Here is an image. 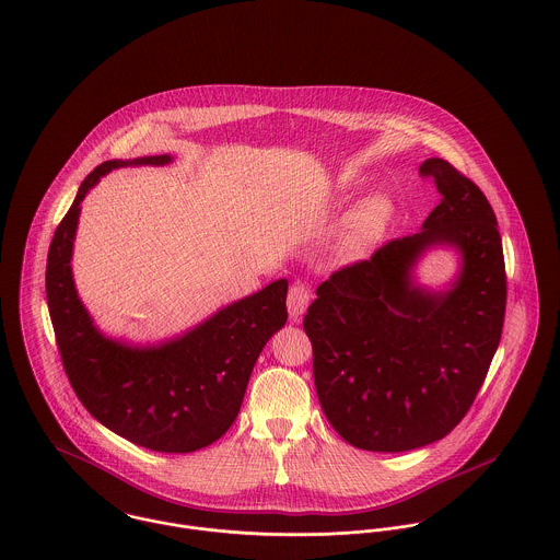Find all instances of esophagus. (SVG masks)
Listing matches in <instances>:
<instances>
[{
    "label": "esophagus",
    "mask_w": 560,
    "mask_h": 560,
    "mask_svg": "<svg viewBox=\"0 0 560 560\" xmlns=\"http://www.w3.org/2000/svg\"><path fill=\"white\" fill-rule=\"evenodd\" d=\"M308 302H311V289L306 284H302V282H295L289 289V295H287V308H289L291 320L300 323V320L304 319Z\"/></svg>",
    "instance_id": "obj_1"
}]
</instances>
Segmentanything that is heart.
Masks as SVG:
<instances>
[{
    "instance_id": "heart-1",
    "label": "heart",
    "mask_w": 560,
    "mask_h": 560,
    "mask_svg": "<svg viewBox=\"0 0 560 560\" xmlns=\"http://www.w3.org/2000/svg\"><path fill=\"white\" fill-rule=\"evenodd\" d=\"M390 220V205L384 198L364 200L340 226L334 252L342 260L364 256L377 241L382 240Z\"/></svg>"
}]
</instances>
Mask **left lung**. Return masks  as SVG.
<instances>
[{"instance_id": "1", "label": "left lung", "mask_w": 560, "mask_h": 560, "mask_svg": "<svg viewBox=\"0 0 560 560\" xmlns=\"http://www.w3.org/2000/svg\"><path fill=\"white\" fill-rule=\"evenodd\" d=\"M420 174L440 191L420 233L331 273L304 319L325 418L345 442L373 453L448 435L477 397L502 334L506 278L493 209L448 161H422ZM433 248L458 256L442 290L417 280Z\"/></svg>"}]
</instances>
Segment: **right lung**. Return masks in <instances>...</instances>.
I'll return each mask as SVG.
<instances>
[{
  "instance_id": "add662e5",
  "label": "right lung",
  "mask_w": 560,
  "mask_h": 560,
  "mask_svg": "<svg viewBox=\"0 0 560 560\" xmlns=\"http://www.w3.org/2000/svg\"><path fill=\"white\" fill-rule=\"evenodd\" d=\"M172 161V155L105 161L85 176L49 247L47 304L69 382L83 407L138 446L194 453L235 422L262 347L287 323L289 280H273L180 334L142 345L107 336L94 323L71 265L81 202L90 189L114 170Z\"/></svg>"
}]
</instances>
